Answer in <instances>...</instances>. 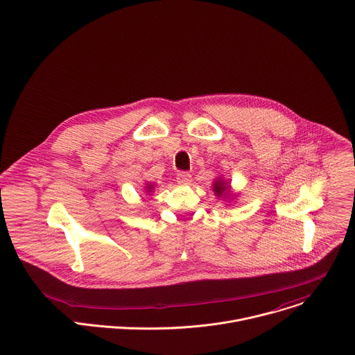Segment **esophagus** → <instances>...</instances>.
Returning <instances> with one entry per match:
<instances>
[{"label":"esophagus","mask_w":355,"mask_h":355,"mask_svg":"<svg viewBox=\"0 0 355 355\" xmlns=\"http://www.w3.org/2000/svg\"><path fill=\"white\" fill-rule=\"evenodd\" d=\"M176 179H178V183L183 184V186H187V184H190L193 182V176L190 173H187V172H180Z\"/></svg>","instance_id":"obj_1"}]
</instances>
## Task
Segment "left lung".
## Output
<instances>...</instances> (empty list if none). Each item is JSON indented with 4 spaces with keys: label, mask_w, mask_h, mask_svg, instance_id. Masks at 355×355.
I'll list each match as a JSON object with an SVG mask.
<instances>
[{
    "label": "left lung",
    "mask_w": 355,
    "mask_h": 355,
    "mask_svg": "<svg viewBox=\"0 0 355 355\" xmlns=\"http://www.w3.org/2000/svg\"><path fill=\"white\" fill-rule=\"evenodd\" d=\"M212 191L215 193V197L223 200V201H232L233 197L236 196L234 193H232V189H230V183L229 180H225L223 176H218L214 183H212Z\"/></svg>",
    "instance_id": "obj_1"
}]
</instances>
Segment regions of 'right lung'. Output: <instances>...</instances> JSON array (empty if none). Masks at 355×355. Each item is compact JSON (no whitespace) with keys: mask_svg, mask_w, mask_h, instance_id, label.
<instances>
[{"mask_svg":"<svg viewBox=\"0 0 355 355\" xmlns=\"http://www.w3.org/2000/svg\"><path fill=\"white\" fill-rule=\"evenodd\" d=\"M143 189H144V193H146L147 196H151V194H153V191H154V189H155V183H153V182H147V183H144Z\"/></svg>","mask_w":355,"mask_h":355,"instance_id":"right-lung-1","label":"right lung"}]
</instances>
